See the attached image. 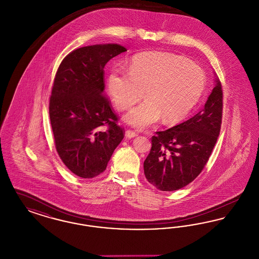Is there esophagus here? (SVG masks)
<instances>
[{"label":"esophagus","instance_id":"obj_1","mask_svg":"<svg viewBox=\"0 0 259 259\" xmlns=\"http://www.w3.org/2000/svg\"><path fill=\"white\" fill-rule=\"evenodd\" d=\"M136 136H138L137 132L131 131V130H126V131H125V137H126V138L131 139V138H135Z\"/></svg>","mask_w":259,"mask_h":259}]
</instances>
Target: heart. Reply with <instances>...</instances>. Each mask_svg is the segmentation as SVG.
Returning <instances> with one entry per match:
<instances>
[{
    "label": "heart",
    "instance_id": "b5f03b06",
    "mask_svg": "<svg viewBox=\"0 0 259 259\" xmlns=\"http://www.w3.org/2000/svg\"><path fill=\"white\" fill-rule=\"evenodd\" d=\"M206 75L194 63L164 52L135 56L129 72L111 70L108 88L115 107L124 111L145 100L124 115V121L137 128L158 122L174 124L185 118L204 93Z\"/></svg>",
    "mask_w": 259,
    "mask_h": 259
}]
</instances>
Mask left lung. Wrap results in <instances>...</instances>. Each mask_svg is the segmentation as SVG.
Wrapping results in <instances>:
<instances>
[{
  "instance_id": "8db88e82",
  "label": "left lung",
  "mask_w": 259,
  "mask_h": 259,
  "mask_svg": "<svg viewBox=\"0 0 259 259\" xmlns=\"http://www.w3.org/2000/svg\"><path fill=\"white\" fill-rule=\"evenodd\" d=\"M222 117V84L215 76L202 111L151 138V149L144 162L148 183L162 191H174L194 181L209 160L220 135Z\"/></svg>"
}]
</instances>
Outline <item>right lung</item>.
<instances>
[{
  "label": "right lung",
  "mask_w": 259,
  "mask_h": 259,
  "mask_svg": "<svg viewBox=\"0 0 259 259\" xmlns=\"http://www.w3.org/2000/svg\"><path fill=\"white\" fill-rule=\"evenodd\" d=\"M127 51L117 44L94 45L72 51L61 62L50 100L56 150L74 175L92 179L104 172L123 130L103 93L104 68ZM109 128L103 132L100 127Z\"/></svg>",
  "instance_id": "obj_1"
}]
</instances>
